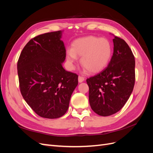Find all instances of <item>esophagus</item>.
<instances>
[{
	"label": "esophagus",
	"instance_id": "esophagus-1",
	"mask_svg": "<svg viewBox=\"0 0 153 153\" xmlns=\"http://www.w3.org/2000/svg\"><path fill=\"white\" fill-rule=\"evenodd\" d=\"M84 76H82L80 75L78 76V82L81 83L82 82H84Z\"/></svg>",
	"mask_w": 153,
	"mask_h": 153
}]
</instances>
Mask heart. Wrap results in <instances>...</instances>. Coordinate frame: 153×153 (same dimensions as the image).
<instances>
[{
  "mask_svg": "<svg viewBox=\"0 0 153 153\" xmlns=\"http://www.w3.org/2000/svg\"><path fill=\"white\" fill-rule=\"evenodd\" d=\"M112 53V44L108 39L90 36L74 41L72 48L66 51V60L69 69H73L77 56H82L81 65L89 73H94L107 66Z\"/></svg>",
  "mask_w": 153,
  "mask_h": 153,
  "instance_id": "1",
  "label": "heart"
}]
</instances>
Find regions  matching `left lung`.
Wrapping results in <instances>:
<instances>
[{
    "label": "left lung",
    "mask_w": 153,
    "mask_h": 153,
    "mask_svg": "<svg viewBox=\"0 0 153 153\" xmlns=\"http://www.w3.org/2000/svg\"><path fill=\"white\" fill-rule=\"evenodd\" d=\"M114 53L103 70L86 80L91 107L101 116L121 110L129 99L135 81V61L124 39L114 36Z\"/></svg>",
    "instance_id": "left-lung-1"
}]
</instances>
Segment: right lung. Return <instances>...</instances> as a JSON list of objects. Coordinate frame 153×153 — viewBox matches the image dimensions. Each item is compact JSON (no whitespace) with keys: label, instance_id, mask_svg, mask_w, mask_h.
I'll return each mask as SVG.
<instances>
[{"label":"right lung","instance_id":"add662e5","mask_svg":"<svg viewBox=\"0 0 153 153\" xmlns=\"http://www.w3.org/2000/svg\"><path fill=\"white\" fill-rule=\"evenodd\" d=\"M61 30L40 34L22 50L17 62L21 94L39 116L56 119L66 114L78 75L62 66L66 48Z\"/></svg>","mask_w":153,"mask_h":153}]
</instances>
